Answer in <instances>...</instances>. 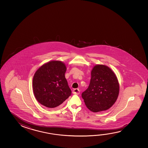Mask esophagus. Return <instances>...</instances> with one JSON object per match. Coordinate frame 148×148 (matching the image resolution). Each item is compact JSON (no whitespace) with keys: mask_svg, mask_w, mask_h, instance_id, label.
I'll use <instances>...</instances> for the list:
<instances>
[{"mask_svg":"<svg viewBox=\"0 0 148 148\" xmlns=\"http://www.w3.org/2000/svg\"><path fill=\"white\" fill-rule=\"evenodd\" d=\"M73 94L74 95H79L80 93V91L78 89H75L73 90Z\"/></svg>","mask_w":148,"mask_h":148,"instance_id":"34e87169","label":"esophagus"}]
</instances>
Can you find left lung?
<instances>
[{"mask_svg":"<svg viewBox=\"0 0 148 148\" xmlns=\"http://www.w3.org/2000/svg\"><path fill=\"white\" fill-rule=\"evenodd\" d=\"M91 75L89 87L82 94V99L91 112L106 110L114 104L119 95V82L116 76L104 65L95 66Z\"/></svg>","mask_w":148,"mask_h":148,"instance_id":"obj_1","label":"left lung"}]
</instances>
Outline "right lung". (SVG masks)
I'll list each match as a JSON object with an SVG mask.
<instances>
[{
  "label": "right lung",
  "mask_w": 148,
  "mask_h": 148,
  "mask_svg": "<svg viewBox=\"0 0 148 148\" xmlns=\"http://www.w3.org/2000/svg\"><path fill=\"white\" fill-rule=\"evenodd\" d=\"M66 70L61 61H51L36 71L32 87L34 96L41 104L51 108L57 107L71 95L65 77Z\"/></svg>",
  "instance_id": "1"
}]
</instances>
